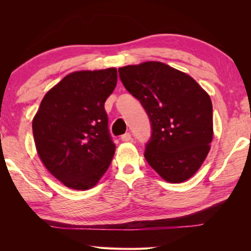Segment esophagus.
Returning a JSON list of instances; mask_svg holds the SVG:
<instances>
[{
  "instance_id": "esophagus-1",
  "label": "esophagus",
  "mask_w": 251,
  "mask_h": 251,
  "mask_svg": "<svg viewBox=\"0 0 251 251\" xmlns=\"http://www.w3.org/2000/svg\"><path fill=\"white\" fill-rule=\"evenodd\" d=\"M121 138L123 142H129V141H131V135H130V133H126L124 135H122Z\"/></svg>"
}]
</instances>
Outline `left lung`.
Instances as JSON below:
<instances>
[{
	"label": "left lung",
	"instance_id": "1",
	"mask_svg": "<svg viewBox=\"0 0 251 251\" xmlns=\"http://www.w3.org/2000/svg\"><path fill=\"white\" fill-rule=\"evenodd\" d=\"M118 73L151 123L147 163L168 182L188 180L206 159L214 137L208 93L192 76L161 62L127 65Z\"/></svg>",
	"mask_w": 251,
	"mask_h": 251
}]
</instances>
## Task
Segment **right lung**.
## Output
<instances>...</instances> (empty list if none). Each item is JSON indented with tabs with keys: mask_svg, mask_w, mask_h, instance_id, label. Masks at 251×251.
Wrapping results in <instances>:
<instances>
[{
	"mask_svg": "<svg viewBox=\"0 0 251 251\" xmlns=\"http://www.w3.org/2000/svg\"><path fill=\"white\" fill-rule=\"evenodd\" d=\"M116 83L115 67L73 72L46 93L33 118L42 163L69 188H92L109 167L115 144L104 104Z\"/></svg>",
	"mask_w": 251,
	"mask_h": 251,
	"instance_id": "1",
	"label": "right lung"
}]
</instances>
